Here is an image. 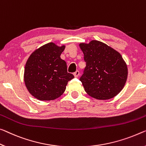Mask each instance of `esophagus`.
I'll return each mask as SVG.
<instances>
[{
	"mask_svg": "<svg viewBox=\"0 0 146 146\" xmlns=\"http://www.w3.org/2000/svg\"><path fill=\"white\" fill-rule=\"evenodd\" d=\"M79 75H80V72L78 71V70H76L75 72L74 73V76L76 78L78 77V76H79Z\"/></svg>",
	"mask_w": 146,
	"mask_h": 146,
	"instance_id": "1",
	"label": "esophagus"
}]
</instances>
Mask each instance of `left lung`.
Listing matches in <instances>:
<instances>
[{"mask_svg":"<svg viewBox=\"0 0 146 146\" xmlns=\"http://www.w3.org/2000/svg\"><path fill=\"white\" fill-rule=\"evenodd\" d=\"M80 47L86 63L80 80L86 93L99 100L110 99L120 93L128 74L120 53L97 40L81 43Z\"/></svg>","mask_w":146,"mask_h":146,"instance_id":"8db88e82","label":"left lung"}]
</instances>
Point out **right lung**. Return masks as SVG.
Segmentation results:
<instances>
[{"label": "right lung", "mask_w": 146, "mask_h": 146, "mask_svg": "<svg viewBox=\"0 0 146 146\" xmlns=\"http://www.w3.org/2000/svg\"><path fill=\"white\" fill-rule=\"evenodd\" d=\"M65 46L53 42L36 50L29 57L24 81L31 95L40 100H55L62 95L68 81L74 78L67 72L66 62L60 56Z\"/></svg>", "instance_id": "add662e5"}]
</instances>
